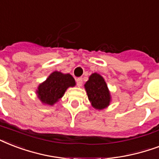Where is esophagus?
I'll list each match as a JSON object with an SVG mask.
<instances>
[{
  "instance_id": "1",
  "label": "esophagus",
  "mask_w": 159,
  "mask_h": 159,
  "mask_svg": "<svg viewBox=\"0 0 159 159\" xmlns=\"http://www.w3.org/2000/svg\"><path fill=\"white\" fill-rule=\"evenodd\" d=\"M76 83H77V85H78L79 87H80V86L82 85V84H83V79L81 78V77L77 78L76 79Z\"/></svg>"
}]
</instances>
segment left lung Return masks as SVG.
Returning <instances> with one entry per match:
<instances>
[{"mask_svg": "<svg viewBox=\"0 0 159 159\" xmlns=\"http://www.w3.org/2000/svg\"><path fill=\"white\" fill-rule=\"evenodd\" d=\"M84 87L92 106L96 109H102L109 105L110 94L101 75L96 73L91 75Z\"/></svg>", "mask_w": 159, "mask_h": 159, "instance_id": "left-lung-1", "label": "left lung"}]
</instances>
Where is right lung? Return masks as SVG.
<instances>
[{
	"instance_id": "obj_1",
	"label": "right lung",
	"mask_w": 159,
	"mask_h": 159,
	"mask_svg": "<svg viewBox=\"0 0 159 159\" xmlns=\"http://www.w3.org/2000/svg\"><path fill=\"white\" fill-rule=\"evenodd\" d=\"M75 84V81L70 74L55 71L46 80L38 87V97L42 103L53 105L64 95L68 87Z\"/></svg>"
}]
</instances>
